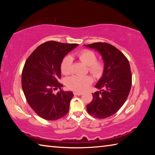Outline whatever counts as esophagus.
<instances>
[{
  "instance_id": "1",
  "label": "esophagus",
  "mask_w": 155,
  "mask_h": 155,
  "mask_svg": "<svg viewBox=\"0 0 155 155\" xmlns=\"http://www.w3.org/2000/svg\"><path fill=\"white\" fill-rule=\"evenodd\" d=\"M74 95H76V96H81V95H82L83 93L77 92V91H76V92H74Z\"/></svg>"
}]
</instances>
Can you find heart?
Instances as JSON below:
<instances>
[{
	"mask_svg": "<svg viewBox=\"0 0 155 155\" xmlns=\"http://www.w3.org/2000/svg\"><path fill=\"white\" fill-rule=\"evenodd\" d=\"M78 57L83 63L88 66L90 72L95 77H99L103 74L104 64L101 61H97L96 55L94 52L84 50L78 54ZM72 59L68 55L62 60L61 64V71L62 74H69L72 72ZM92 83V78L90 76L73 75L68 78L66 85L70 90L81 92L85 90Z\"/></svg>",
	"mask_w": 155,
	"mask_h": 155,
	"instance_id": "b5f03b06",
	"label": "heart"
}]
</instances>
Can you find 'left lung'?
I'll return each mask as SVG.
<instances>
[{
  "label": "left lung",
  "mask_w": 155,
  "mask_h": 155,
  "mask_svg": "<svg viewBox=\"0 0 155 155\" xmlns=\"http://www.w3.org/2000/svg\"><path fill=\"white\" fill-rule=\"evenodd\" d=\"M85 46L98 51L104 65L103 76L95 85L101 90L92 94L93 99L87 105V111L96 118H107L121 108L129 94L132 84L129 62L122 52L108 43Z\"/></svg>",
  "instance_id": "obj_1"
}]
</instances>
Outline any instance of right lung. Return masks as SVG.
Returning a JSON list of instances; mask_svg holds the SVG:
<instances>
[{
  "label": "right lung",
  "mask_w": 155,
  "mask_h": 155,
  "mask_svg": "<svg viewBox=\"0 0 155 155\" xmlns=\"http://www.w3.org/2000/svg\"><path fill=\"white\" fill-rule=\"evenodd\" d=\"M78 46L49 41L41 44L26 61L22 73V87L27 101L39 116L47 120L61 118L69 111L74 94L63 91L61 64L66 54ZM59 88L54 94L52 91Z\"/></svg>",
  "instance_id": "obj_1"
}]
</instances>
